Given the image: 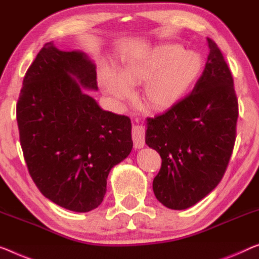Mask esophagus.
<instances>
[{"label": "esophagus", "mask_w": 259, "mask_h": 259, "mask_svg": "<svg viewBox=\"0 0 259 259\" xmlns=\"http://www.w3.org/2000/svg\"><path fill=\"white\" fill-rule=\"evenodd\" d=\"M131 134H133L135 149L143 148V146L145 145V133L144 129L142 128V125H134L133 130H131Z\"/></svg>", "instance_id": "1"}]
</instances>
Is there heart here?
Instances as JSON below:
<instances>
[{"label":"heart","instance_id":"b5f03b06","mask_svg":"<svg viewBox=\"0 0 259 259\" xmlns=\"http://www.w3.org/2000/svg\"><path fill=\"white\" fill-rule=\"evenodd\" d=\"M203 63L194 52H185L178 44H160L130 58L117 73L103 67L101 82L118 101L131 95V84L144 83L145 102L157 110L177 105L201 75Z\"/></svg>","mask_w":259,"mask_h":259}]
</instances>
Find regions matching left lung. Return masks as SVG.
Wrapping results in <instances>:
<instances>
[{"mask_svg": "<svg viewBox=\"0 0 259 259\" xmlns=\"http://www.w3.org/2000/svg\"><path fill=\"white\" fill-rule=\"evenodd\" d=\"M207 43L206 66L191 94L146 119L145 143L161 157L153 193L171 209L194 206L218 186L236 140L233 75L215 41Z\"/></svg>", "mask_w": 259, "mask_h": 259, "instance_id": "obj_1", "label": "left lung"}]
</instances>
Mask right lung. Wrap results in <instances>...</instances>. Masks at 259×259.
<instances>
[{"instance_id":"right-lung-1","label":"right lung","mask_w":259,"mask_h":259,"mask_svg":"<svg viewBox=\"0 0 259 259\" xmlns=\"http://www.w3.org/2000/svg\"><path fill=\"white\" fill-rule=\"evenodd\" d=\"M96 66L82 51L46 43L23 79L16 116L29 173L45 198L86 213L101 204L107 178L133 150L131 121L100 108Z\"/></svg>"}]
</instances>
